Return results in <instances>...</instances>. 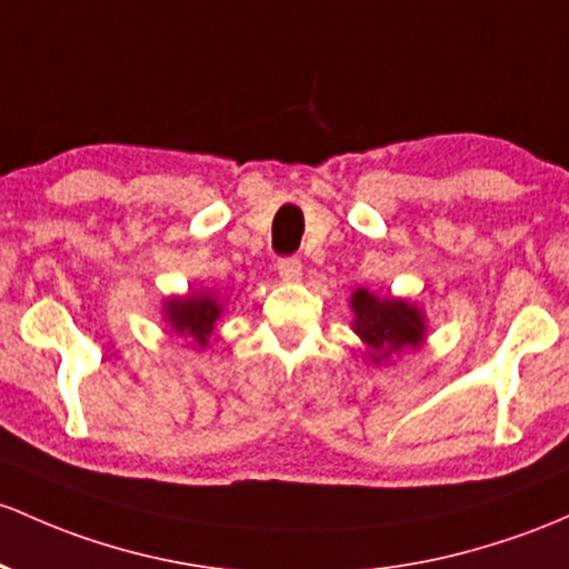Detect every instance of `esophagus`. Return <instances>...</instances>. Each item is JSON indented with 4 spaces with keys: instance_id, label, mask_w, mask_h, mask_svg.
Here are the masks:
<instances>
[{
    "instance_id": "obj_1",
    "label": "esophagus",
    "mask_w": 569,
    "mask_h": 569,
    "mask_svg": "<svg viewBox=\"0 0 569 569\" xmlns=\"http://www.w3.org/2000/svg\"><path fill=\"white\" fill-rule=\"evenodd\" d=\"M278 274L286 280V283H295V280L302 278V261L297 256H283L278 261Z\"/></svg>"
}]
</instances>
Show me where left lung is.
Returning a JSON list of instances; mask_svg holds the SVG:
<instances>
[{
	"label": "left lung",
	"mask_w": 569,
	"mask_h": 569,
	"mask_svg": "<svg viewBox=\"0 0 569 569\" xmlns=\"http://www.w3.org/2000/svg\"><path fill=\"white\" fill-rule=\"evenodd\" d=\"M353 332L367 346L370 361H389L391 353L405 348H418L427 337V318L408 299L376 297L367 289H356L351 295Z\"/></svg>",
	"instance_id": "1"
}]
</instances>
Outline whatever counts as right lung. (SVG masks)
<instances>
[{
  "label": "right lung",
  "mask_w": 569,
  "mask_h": 569,
  "mask_svg": "<svg viewBox=\"0 0 569 569\" xmlns=\"http://www.w3.org/2000/svg\"><path fill=\"white\" fill-rule=\"evenodd\" d=\"M223 305L210 291H191L189 297H172L164 302V318L178 335L191 337L193 346L204 348L216 332Z\"/></svg>",
  "instance_id": "obj_1"
}]
</instances>
